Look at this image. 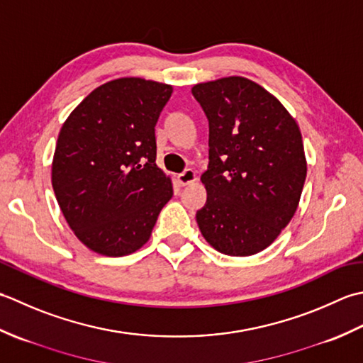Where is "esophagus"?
Instances as JSON below:
<instances>
[{"mask_svg":"<svg viewBox=\"0 0 363 363\" xmlns=\"http://www.w3.org/2000/svg\"><path fill=\"white\" fill-rule=\"evenodd\" d=\"M177 179H179L182 186H186V184L194 183L197 180V174H196V171H192V169H184L182 174H179Z\"/></svg>","mask_w":363,"mask_h":363,"instance_id":"1","label":"esophagus"}]
</instances>
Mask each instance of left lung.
<instances>
[{
	"instance_id": "obj_1",
	"label": "left lung",
	"mask_w": 363,
	"mask_h": 363,
	"mask_svg": "<svg viewBox=\"0 0 363 363\" xmlns=\"http://www.w3.org/2000/svg\"><path fill=\"white\" fill-rule=\"evenodd\" d=\"M208 119L203 238L225 255L266 249L298 208L307 162L298 123L254 81L228 77L192 87Z\"/></svg>"
}]
</instances>
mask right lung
<instances>
[{
    "label": "right lung",
    "mask_w": 363,
    "mask_h": 363,
    "mask_svg": "<svg viewBox=\"0 0 363 363\" xmlns=\"http://www.w3.org/2000/svg\"><path fill=\"white\" fill-rule=\"evenodd\" d=\"M172 86L119 78L95 89L62 125L51 167L56 201L77 238L108 257L149 241L174 189L157 166L155 125Z\"/></svg>",
    "instance_id": "right-lung-1"
}]
</instances>
